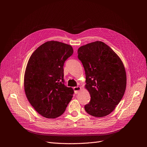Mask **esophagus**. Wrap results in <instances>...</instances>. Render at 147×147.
<instances>
[{
	"instance_id": "obj_1",
	"label": "esophagus",
	"mask_w": 147,
	"mask_h": 147,
	"mask_svg": "<svg viewBox=\"0 0 147 147\" xmlns=\"http://www.w3.org/2000/svg\"><path fill=\"white\" fill-rule=\"evenodd\" d=\"M73 90L74 91V92L76 94H78L79 91L81 90V87H75L73 88Z\"/></svg>"
}]
</instances>
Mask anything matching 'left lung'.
<instances>
[{
    "label": "left lung",
    "mask_w": 147,
    "mask_h": 147,
    "mask_svg": "<svg viewBox=\"0 0 147 147\" xmlns=\"http://www.w3.org/2000/svg\"><path fill=\"white\" fill-rule=\"evenodd\" d=\"M77 53L86 72L85 87L91 95L85 110L94 117L106 116L120 102L126 88V73L123 62L101 41L83 45Z\"/></svg>",
    "instance_id": "left-lung-1"
}]
</instances>
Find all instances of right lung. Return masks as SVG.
I'll list each match as a JSON object with an SVG mask.
<instances>
[{
  "mask_svg": "<svg viewBox=\"0 0 147 147\" xmlns=\"http://www.w3.org/2000/svg\"><path fill=\"white\" fill-rule=\"evenodd\" d=\"M73 53L71 45L51 40L32 54L26 69V96L34 109L46 118L55 119L65 111L74 90L64 84L65 61Z\"/></svg>",
  "mask_w": 147,
  "mask_h": 147,
  "instance_id": "add662e5",
  "label": "right lung"
}]
</instances>
